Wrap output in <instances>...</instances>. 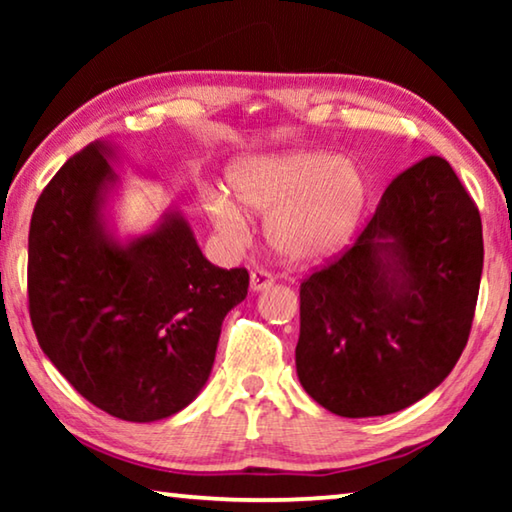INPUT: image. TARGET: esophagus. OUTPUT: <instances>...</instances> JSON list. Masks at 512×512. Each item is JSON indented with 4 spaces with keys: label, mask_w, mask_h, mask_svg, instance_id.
I'll use <instances>...</instances> for the list:
<instances>
[{
    "label": "esophagus",
    "mask_w": 512,
    "mask_h": 512,
    "mask_svg": "<svg viewBox=\"0 0 512 512\" xmlns=\"http://www.w3.org/2000/svg\"><path fill=\"white\" fill-rule=\"evenodd\" d=\"M273 282H275L273 273L264 271V268H255V271L250 273V289H253V291H264V289L271 287Z\"/></svg>",
    "instance_id": "34e87169"
}]
</instances>
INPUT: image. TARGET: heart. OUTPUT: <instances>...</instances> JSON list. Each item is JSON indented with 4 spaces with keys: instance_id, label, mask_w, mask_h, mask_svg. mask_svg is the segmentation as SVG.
Masks as SVG:
<instances>
[{
    "instance_id": "b5f03b06",
    "label": "heart",
    "mask_w": 512,
    "mask_h": 512,
    "mask_svg": "<svg viewBox=\"0 0 512 512\" xmlns=\"http://www.w3.org/2000/svg\"><path fill=\"white\" fill-rule=\"evenodd\" d=\"M228 185L244 210L268 214V239L277 253L296 262L341 250L366 205L361 171L327 151L248 155L232 164ZM205 212L225 239L248 237L246 214L225 194H207Z\"/></svg>"
}]
</instances>
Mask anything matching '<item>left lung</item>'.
Segmentation results:
<instances>
[{
    "label": "left lung",
    "instance_id": "8db88e82",
    "mask_svg": "<svg viewBox=\"0 0 512 512\" xmlns=\"http://www.w3.org/2000/svg\"><path fill=\"white\" fill-rule=\"evenodd\" d=\"M481 271L479 207L447 160L415 162L354 244L302 280V388L343 418L422 400L465 350Z\"/></svg>",
    "mask_w": 512,
    "mask_h": 512
}]
</instances>
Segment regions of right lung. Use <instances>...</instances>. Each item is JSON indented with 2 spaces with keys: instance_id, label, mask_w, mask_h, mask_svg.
Segmentation results:
<instances>
[{
  "instance_id": "1",
  "label": "right lung",
  "mask_w": 512,
  "mask_h": 512,
  "mask_svg": "<svg viewBox=\"0 0 512 512\" xmlns=\"http://www.w3.org/2000/svg\"><path fill=\"white\" fill-rule=\"evenodd\" d=\"M110 158L92 142L42 189L29 230V316L42 352L85 400L153 422L205 386L223 318L248 296L250 277L207 262L178 212L126 246L108 237Z\"/></svg>"
}]
</instances>
